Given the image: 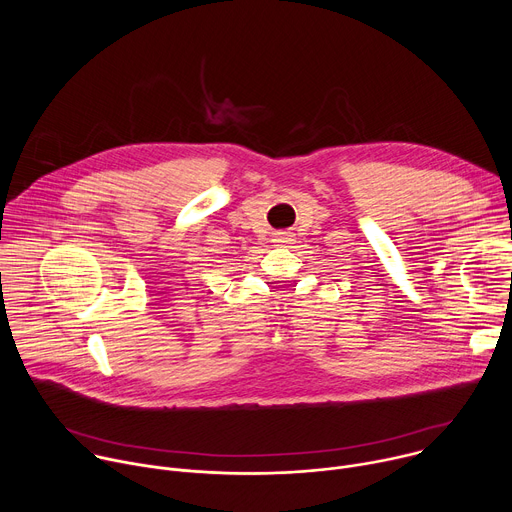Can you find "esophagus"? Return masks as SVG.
<instances>
[{
  "instance_id": "esophagus-1",
  "label": "esophagus",
  "mask_w": 512,
  "mask_h": 512,
  "mask_svg": "<svg viewBox=\"0 0 512 512\" xmlns=\"http://www.w3.org/2000/svg\"><path fill=\"white\" fill-rule=\"evenodd\" d=\"M291 237H294V235L287 233V231H279V233H275V235H273V241H275L277 245H287V243L294 241Z\"/></svg>"
}]
</instances>
